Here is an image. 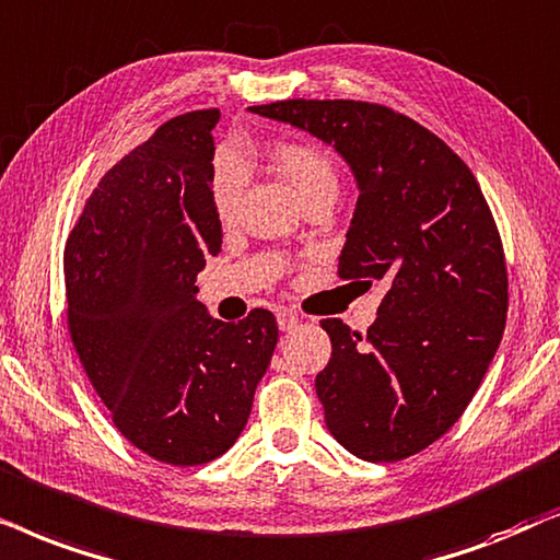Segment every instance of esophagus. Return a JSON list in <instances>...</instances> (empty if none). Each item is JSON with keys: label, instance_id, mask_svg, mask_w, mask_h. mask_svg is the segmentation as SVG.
<instances>
[{"label": "esophagus", "instance_id": "obj_1", "mask_svg": "<svg viewBox=\"0 0 560 560\" xmlns=\"http://www.w3.org/2000/svg\"><path fill=\"white\" fill-rule=\"evenodd\" d=\"M276 323H279V330L289 332V330H294V327L302 323V317L296 315L294 310H287V307H281L279 312H276Z\"/></svg>", "mask_w": 560, "mask_h": 560}]
</instances>
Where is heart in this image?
<instances>
[{"instance_id": "obj_1", "label": "heart", "mask_w": 560, "mask_h": 560, "mask_svg": "<svg viewBox=\"0 0 560 560\" xmlns=\"http://www.w3.org/2000/svg\"><path fill=\"white\" fill-rule=\"evenodd\" d=\"M268 166L276 176H281L292 186L302 205H312L317 199L335 202L340 191L338 163L325 148L304 140H279L268 148ZM245 186V168L235 155H220L212 171V205L220 222H230L237 212V202Z\"/></svg>"}]
</instances>
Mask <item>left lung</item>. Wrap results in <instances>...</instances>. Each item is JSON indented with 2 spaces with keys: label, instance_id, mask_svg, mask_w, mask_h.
Returning a JSON list of instances; mask_svg holds the SVG:
<instances>
[{
  "label": "left lung",
  "instance_id": "left-lung-1",
  "mask_svg": "<svg viewBox=\"0 0 560 560\" xmlns=\"http://www.w3.org/2000/svg\"><path fill=\"white\" fill-rule=\"evenodd\" d=\"M330 143L358 202L340 279L382 281L366 335L323 319L332 355L315 378L330 435L394 464L445 435L474 399L506 323L502 237L471 168L384 104L287 100L250 107Z\"/></svg>",
  "mask_w": 560,
  "mask_h": 560
}]
</instances>
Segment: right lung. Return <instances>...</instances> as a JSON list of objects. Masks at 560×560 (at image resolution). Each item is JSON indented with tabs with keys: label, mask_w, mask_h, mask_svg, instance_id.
I'll return each mask as SVG.
<instances>
[{
	"label": "right lung",
	"mask_w": 560,
	"mask_h": 560,
	"mask_svg": "<svg viewBox=\"0 0 560 560\" xmlns=\"http://www.w3.org/2000/svg\"><path fill=\"white\" fill-rule=\"evenodd\" d=\"M220 109L163 122L86 199L63 250L69 332L112 422L171 466L220 458L248 422L279 327L207 315L194 287L222 248L212 205Z\"/></svg>",
	"instance_id": "right-lung-1"
}]
</instances>
